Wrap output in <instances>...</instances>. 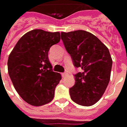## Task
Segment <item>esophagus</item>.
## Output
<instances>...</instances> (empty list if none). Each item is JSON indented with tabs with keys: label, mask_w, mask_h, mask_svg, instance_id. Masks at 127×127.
<instances>
[{
	"label": "esophagus",
	"mask_w": 127,
	"mask_h": 127,
	"mask_svg": "<svg viewBox=\"0 0 127 127\" xmlns=\"http://www.w3.org/2000/svg\"><path fill=\"white\" fill-rule=\"evenodd\" d=\"M62 74V76H63V77H65V76H67V75H68V74H67V72H63V73H62V74Z\"/></svg>",
	"instance_id": "1"
}]
</instances>
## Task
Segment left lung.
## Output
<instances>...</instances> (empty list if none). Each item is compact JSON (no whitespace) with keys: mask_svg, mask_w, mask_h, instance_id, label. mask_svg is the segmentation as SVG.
I'll use <instances>...</instances> for the list:
<instances>
[{"mask_svg":"<svg viewBox=\"0 0 127 127\" xmlns=\"http://www.w3.org/2000/svg\"><path fill=\"white\" fill-rule=\"evenodd\" d=\"M61 39L74 67L82 69L74 75L76 82L69 89L71 99L81 106H92L101 99L110 81L113 61L108 49L85 31L63 32Z\"/></svg>","mask_w":127,"mask_h":127,"instance_id":"8db88e82","label":"left lung"}]
</instances>
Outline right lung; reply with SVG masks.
<instances>
[{
  "label": "right lung",
  "mask_w": 127,
  "mask_h": 127,
  "mask_svg": "<svg viewBox=\"0 0 127 127\" xmlns=\"http://www.w3.org/2000/svg\"><path fill=\"white\" fill-rule=\"evenodd\" d=\"M60 40L59 32L32 30L21 37L9 54V77L18 94L31 105L42 106L53 99L61 75L53 71L48 53Z\"/></svg>",
  "instance_id": "right-lung-1"
}]
</instances>
